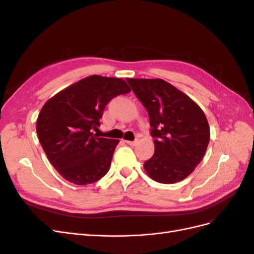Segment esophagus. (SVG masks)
Wrapping results in <instances>:
<instances>
[{
	"label": "esophagus",
	"instance_id": "1",
	"mask_svg": "<svg viewBox=\"0 0 254 254\" xmlns=\"http://www.w3.org/2000/svg\"><path fill=\"white\" fill-rule=\"evenodd\" d=\"M126 143L130 146H135L137 143H139V140H134V141H126Z\"/></svg>",
	"mask_w": 254,
	"mask_h": 254
}]
</instances>
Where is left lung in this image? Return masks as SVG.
I'll list each match as a JSON object with an SVG mask.
<instances>
[{"mask_svg":"<svg viewBox=\"0 0 254 254\" xmlns=\"http://www.w3.org/2000/svg\"><path fill=\"white\" fill-rule=\"evenodd\" d=\"M148 112L155 153L144 163L152 180L173 184L182 181L200 163L210 142L204 112L193 99L167 81L127 78Z\"/></svg>","mask_w":254,"mask_h":254,"instance_id":"obj_1","label":"left lung"}]
</instances>
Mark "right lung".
Instances as JSON below:
<instances>
[{
  "instance_id": "right-lung-1",
  "label": "right lung",
  "mask_w": 254,
  "mask_h": 254,
  "mask_svg": "<svg viewBox=\"0 0 254 254\" xmlns=\"http://www.w3.org/2000/svg\"><path fill=\"white\" fill-rule=\"evenodd\" d=\"M131 91L122 78L91 75L61 90L38 115V139L55 170L68 182L87 186L108 173L120 140L95 136L106 105Z\"/></svg>"
}]
</instances>
